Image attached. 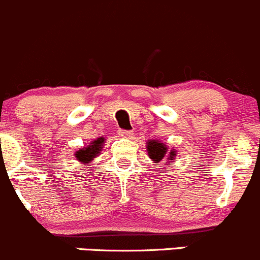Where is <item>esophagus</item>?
I'll list each match as a JSON object with an SVG mask.
<instances>
[{"mask_svg":"<svg viewBox=\"0 0 260 260\" xmlns=\"http://www.w3.org/2000/svg\"><path fill=\"white\" fill-rule=\"evenodd\" d=\"M119 135L121 136V138L131 139L134 136V133H133V131H129V130H120Z\"/></svg>","mask_w":260,"mask_h":260,"instance_id":"obj_1","label":"esophagus"}]
</instances>
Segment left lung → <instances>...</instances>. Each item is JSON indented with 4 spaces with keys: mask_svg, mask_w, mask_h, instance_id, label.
<instances>
[{
    "mask_svg": "<svg viewBox=\"0 0 260 260\" xmlns=\"http://www.w3.org/2000/svg\"><path fill=\"white\" fill-rule=\"evenodd\" d=\"M146 151H148V155L150 159H151V161L155 162V165H159L161 160L167 159V161L164 162L167 167L173 164V161H175L176 154H178L175 149L169 150L167 144L161 143V140H157V139L148 140V143H146Z\"/></svg>",
    "mask_w": 260,
    "mask_h": 260,
    "instance_id": "obj_1",
    "label": "left lung"
}]
</instances>
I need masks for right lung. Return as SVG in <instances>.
Listing matches in <instances>:
<instances>
[{"instance_id":"add662e5","label":"right lung","mask_w":260,"mask_h":260,"mask_svg":"<svg viewBox=\"0 0 260 260\" xmlns=\"http://www.w3.org/2000/svg\"><path fill=\"white\" fill-rule=\"evenodd\" d=\"M105 140L106 139L104 138V136H101V138H98L95 139V140L91 141L89 145H86L85 148L76 150V151H75V157H76L77 161L81 162V164H91L92 160L100 155L101 150L104 148Z\"/></svg>"}]
</instances>
